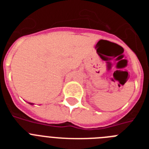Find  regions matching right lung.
I'll return each mask as SVG.
<instances>
[{"mask_svg":"<svg viewBox=\"0 0 149 149\" xmlns=\"http://www.w3.org/2000/svg\"><path fill=\"white\" fill-rule=\"evenodd\" d=\"M29 104H33V103H29Z\"/></svg>","mask_w":149,"mask_h":149,"instance_id":"1","label":"right lung"}]
</instances>
